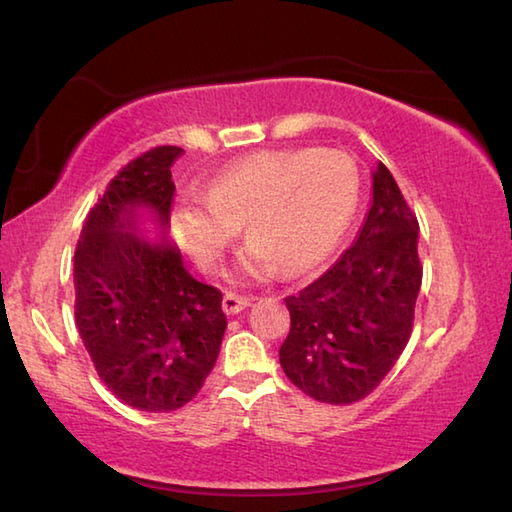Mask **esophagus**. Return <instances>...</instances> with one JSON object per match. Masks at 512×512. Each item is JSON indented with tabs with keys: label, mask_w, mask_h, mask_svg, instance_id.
<instances>
[{
	"label": "esophagus",
	"mask_w": 512,
	"mask_h": 512,
	"mask_svg": "<svg viewBox=\"0 0 512 512\" xmlns=\"http://www.w3.org/2000/svg\"><path fill=\"white\" fill-rule=\"evenodd\" d=\"M250 306V297H244V295H235V293H226L224 295V302H222V308L226 315H237L242 313V310Z\"/></svg>",
	"instance_id": "34e87169"
}]
</instances>
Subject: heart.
<instances>
[{
	"label": "heart",
	"instance_id": "heart-1",
	"mask_svg": "<svg viewBox=\"0 0 512 512\" xmlns=\"http://www.w3.org/2000/svg\"><path fill=\"white\" fill-rule=\"evenodd\" d=\"M357 202V168L344 153H259L224 168L204 202L179 204L173 228L197 262L210 266L244 224L250 237L242 259L246 273L270 275L282 266L284 275L297 277L335 253Z\"/></svg>",
	"mask_w": 512,
	"mask_h": 512
}]
</instances>
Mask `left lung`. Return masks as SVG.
Instances as JSON below:
<instances>
[{
	"label": "left lung",
	"mask_w": 512,
	"mask_h": 512,
	"mask_svg": "<svg viewBox=\"0 0 512 512\" xmlns=\"http://www.w3.org/2000/svg\"><path fill=\"white\" fill-rule=\"evenodd\" d=\"M419 224L390 170H373V202L339 262L284 302L279 364L302 393L353 404L373 393L410 339L422 286Z\"/></svg>",
	"instance_id": "1"
}]
</instances>
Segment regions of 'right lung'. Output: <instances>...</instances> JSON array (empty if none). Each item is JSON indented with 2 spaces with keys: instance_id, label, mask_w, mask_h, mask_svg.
<instances>
[{
  "instance_id": "obj_1",
  "label": "right lung",
  "mask_w": 512,
  "mask_h": 512,
  "mask_svg": "<svg viewBox=\"0 0 512 512\" xmlns=\"http://www.w3.org/2000/svg\"><path fill=\"white\" fill-rule=\"evenodd\" d=\"M182 153L157 146L119 170L90 208L73 262L75 324L97 375L146 413L199 393L228 326L222 293L188 273L166 233L170 166Z\"/></svg>"
}]
</instances>
